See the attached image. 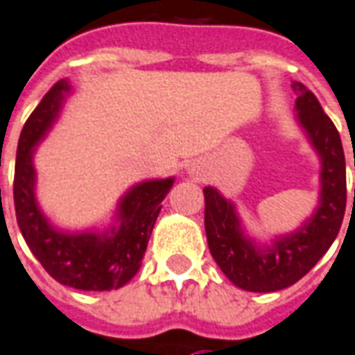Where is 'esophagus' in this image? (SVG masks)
I'll return each mask as SVG.
<instances>
[{
    "label": "esophagus",
    "mask_w": 355,
    "mask_h": 355,
    "mask_svg": "<svg viewBox=\"0 0 355 355\" xmlns=\"http://www.w3.org/2000/svg\"><path fill=\"white\" fill-rule=\"evenodd\" d=\"M193 175H197V178H200L202 175V166H198V164H193L191 166V170H189Z\"/></svg>",
    "instance_id": "1"
}]
</instances>
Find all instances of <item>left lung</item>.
Masks as SVG:
<instances>
[{
    "instance_id": "left-lung-1",
    "label": "left lung",
    "mask_w": 355,
    "mask_h": 355,
    "mask_svg": "<svg viewBox=\"0 0 355 355\" xmlns=\"http://www.w3.org/2000/svg\"><path fill=\"white\" fill-rule=\"evenodd\" d=\"M298 122L321 158L319 206L300 230L260 248L246 237L235 206L214 187H205V230L220 270L250 293H275L294 285L321 260L340 231L346 210V162L343 141L318 97L293 82ZM355 202V200H354Z\"/></svg>"
}]
</instances>
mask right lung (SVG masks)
Returning a JSON list of instances; mask_svg holds the SVG:
<instances>
[{
	"label": "right lung",
	"mask_w": 355,
	"mask_h": 355,
	"mask_svg": "<svg viewBox=\"0 0 355 355\" xmlns=\"http://www.w3.org/2000/svg\"><path fill=\"white\" fill-rule=\"evenodd\" d=\"M61 80L45 93L42 103L22 128L15 164V212L21 233L37 262L61 285L80 291H110L124 286L139 271L162 200L172 189L173 178L135 185L118 205V227L107 233H62L45 220L34 197L36 170L34 147L51 128L64 95Z\"/></svg>",
	"instance_id": "right-lung-1"
}]
</instances>
